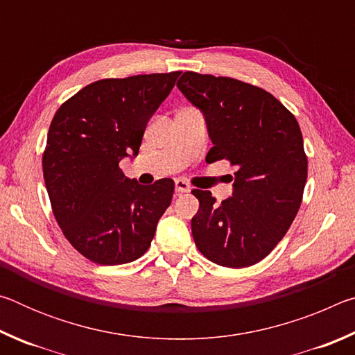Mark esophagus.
<instances>
[{"instance_id":"1","label":"esophagus","mask_w":355,"mask_h":355,"mask_svg":"<svg viewBox=\"0 0 355 355\" xmlns=\"http://www.w3.org/2000/svg\"><path fill=\"white\" fill-rule=\"evenodd\" d=\"M175 191L178 194H183V192H189L191 191V186L188 182H184V180H175Z\"/></svg>"}]
</instances>
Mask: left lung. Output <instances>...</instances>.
Returning a JSON list of instances; mask_svg holds the SVG:
<instances>
[{
    "label": "left lung",
    "mask_w": 355,
    "mask_h": 355,
    "mask_svg": "<svg viewBox=\"0 0 355 355\" xmlns=\"http://www.w3.org/2000/svg\"><path fill=\"white\" fill-rule=\"evenodd\" d=\"M177 86L205 114L214 144L207 163L225 159L236 169L227 200L192 189V238L219 266H252L271 254L302 203L309 161L297 120L274 95L235 78L184 71Z\"/></svg>",
    "instance_id": "1"
}]
</instances>
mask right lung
<instances>
[{
    "label": "right lung",
    "instance_id": "obj_1",
    "mask_svg": "<svg viewBox=\"0 0 355 355\" xmlns=\"http://www.w3.org/2000/svg\"><path fill=\"white\" fill-rule=\"evenodd\" d=\"M180 71L106 78L59 106L42 155L51 209L64 236L97 264L135 261L171 205L173 180L142 186L119 161L137 155L148 119Z\"/></svg>",
    "mask_w": 355,
    "mask_h": 355
}]
</instances>
